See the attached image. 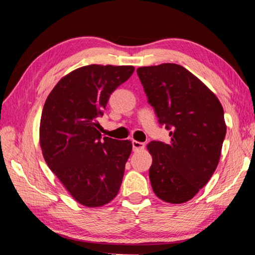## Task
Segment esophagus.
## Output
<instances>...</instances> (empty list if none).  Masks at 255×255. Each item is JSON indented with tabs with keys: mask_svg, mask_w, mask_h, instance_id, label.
Returning <instances> with one entry per match:
<instances>
[{
	"mask_svg": "<svg viewBox=\"0 0 255 255\" xmlns=\"http://www.w3.org/2000/svg\"><path fill=\"white\" fill-rule=\"evenodd\" d=\"M132 150L133 152H138V150H141L145 148V144L144 143H140V141H137V140H132Z\"/></svg>",
	"mask_w": 255,
	"mask_h": 255,
	"instance_id": "34e87169",
	"label": "esophagus"
}]
</instances>
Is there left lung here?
I'll return each mask as SVG.
<instances>
[{
  "label": "left lung",
  "mask_w": 255,
  "mask_h": 255,
  "mask_svg": "<svg viewBox=\"0 0 255 255\" xmlns=\"http://www.w3.org/2000/svg\"><path fill=\"white\" fill-rule=\"evenodd\" d=\"M137 74L169 144L153 140L149 180L155 195L170 204L192 199L214 174L226 135L217 97L178 64L139 67Z\"/></svg>",
  "instance_id": "left-lung-1"
}]
</instances>
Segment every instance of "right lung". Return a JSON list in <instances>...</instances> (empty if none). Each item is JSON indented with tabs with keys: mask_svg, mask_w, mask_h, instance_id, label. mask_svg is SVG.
Masks as SVG:
<instances>
[{
	"mask_svg": "<svg viewBox=\"0 0 255 255\" xmlns=\"http://www.w3.org/2000/svg\"><path fill=\"white\" fill-rule=\"evenodd\" d=\"M133 71L94 64L77 68L55 85L42 109L39 135L47 165L71 196L90 208L109 204L123 182L131 141L101 139L97 119Z\"/></svg>",
	"mask_w": 255,
	"mask_h": 255,
	"instance_id": "right-lung-1",
	"label": "right lung"
}]
</instances>
